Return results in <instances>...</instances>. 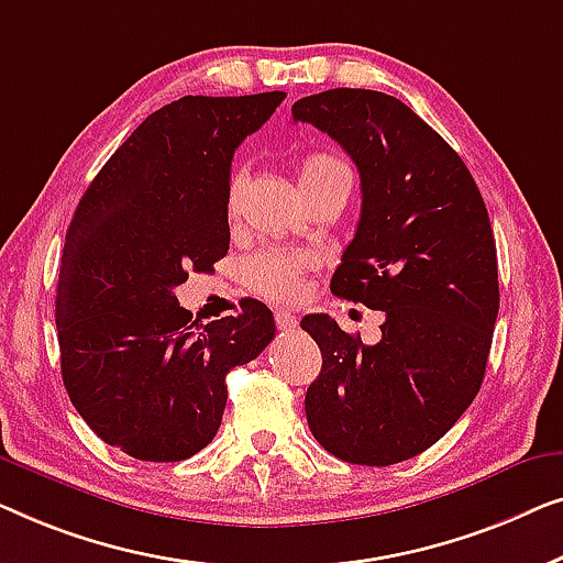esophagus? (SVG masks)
Instances as JSON below:
<instances>
[{"label": "esophagus", "instance_id": "1", "mask_svg": "<svg viewBox=\"0 0 563 563\" xmlns=\"http://www.w3.org/2000/svg\"><path fill=\"white\" fill-rule=\"evenodd\" d=\"M275 323L280 331H292L298 327V319L290 311H275Z\"/></svg>", "mask_w": 563, "mask_h": 563}]
</instances>
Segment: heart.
Returning a JSON list of instances; mask_svg holds the SVG:
<instances>
[{"label":"heart","instance_id":"1","mask_svg":"<svg viewBox=\"0 0 563 563\" xmlns=\"http://www.w3.org/2000/svg\"><path fill=\"white\" fill-rule=\"evenodd\" d=\"M300 194H316L323 188H344L350 194L352 170L350 165L329 153H306L298 165ZM244 191V173L234 170L227 180V213L234 217ZM313 271V257L306 252H257L242 267V280L250 290L271 300H292L303 288V275Z\"/></svg>","mask_w":563,"mask_h":563}]
</instances>
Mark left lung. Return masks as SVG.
<instances>
[{
	"mask_svg": "<svg viewBox=\"0 0 563 563\" xmlns=\"http://www.w3.org/2000/svg\"><path fill=\"white\" fill-rule=\"evenodd\" d=\"M292 122L327 132L357 165L360 224L331 292L385 313L377 344L327 313L300 321L323 357L308 429L344 462H406L459 421L485 377L500 308L485 201L446 140L383 91L313 93Z\"/></svg>",
	"mask_w": 563,
	"mask_h": 563,
	"instance_id": "8db88e82",
	"label": "left lung"
}]
</instances>
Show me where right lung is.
Returning <instances> with one entry per match:
<instances>
[{
  "label": "right lung",
  "mask_w": 563,
  "mask_h": 563,
  "mask_svg": "<svg viewBox=\"0 0 563 563\" xmlns=\"http://www.w3.org/2000/svg\"><path fill=\"white\" fill-rule=\"evenodd\" d=\"M283 99L170 101L109 157L70 219L55 296L63 385L89 429L140 462H180L211 443L227 372L275 336L255 298L199 327L176 288L227 255L234 150Z\"/></svg>",
  "instance_id": "add662e5"
}]
</instances>
